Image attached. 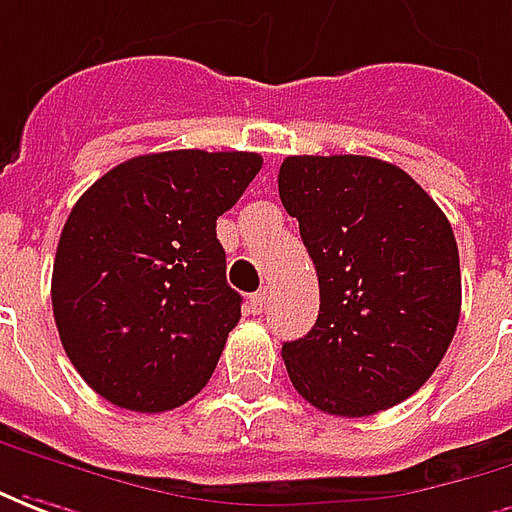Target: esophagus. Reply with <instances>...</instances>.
<instances>
[{"mask_svg":"<svg viewBox=\"0 0 512 512\" xmlns=\"http://www.w3.org/2000/svg\"><path fill=\"white\" fill-rule=\"evenodd\" d=\"M264 306H267V289H259L256 295H250V308H253L256 314H262Z\"/></svg>","mask_w":512,"mask_h":512,"instance_id":"esophagus-1","label":"esophagus"}]
</instances>
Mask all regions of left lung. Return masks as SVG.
<instances>
[{
    "instance_id": "1",
    "label": "left lung",
    "mask_w": 512,
    "mask_h": 512,
    "mask_svg": "<svg viewBox=\"0 0 512 512\" xmlns=\"http://www.w3.org/2000/svg\"><path fill=\"white\" fill-rule=\"evenodd\" d=\"M278 195L320 281L314 328L284 342L297 394L372 416L436 372L460 320L458 242L416 181L375 157H286Z\"/></svg>"
}]
</instances>
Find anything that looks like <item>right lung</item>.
I'll return each instance as SVG.
<instances>
[{"instance_id": "obj_1", "label": "right lung", "mask_w": 512, "mask_h": 512, "mask_svg": "<svg viewBox=\"0 0 512 512\" xmlns=\"http://www.w3.org/2000/svg\"><path fill=\"white\" fill-rule=\"evenodd\" d=\"M259 170L250 151H162L126 159L76 201L52 308L65 355L104 400L162 413L209 383L242 317L217 217Z\"/></svg>"}]
</instances>
